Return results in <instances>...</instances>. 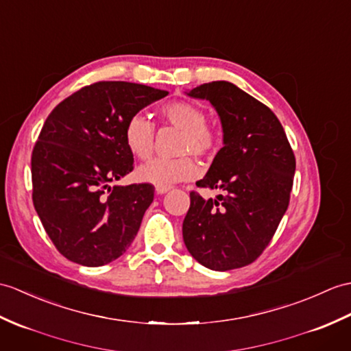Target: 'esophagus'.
<instances>
[{"mask_svg":"<svg viewBox=\"0 0 351 351\" xmlns=\"http://www.w3.org/2000/svg\"><path fill=\"white\" fill-rule=\"evenodd\" d=\"M170 190V186H156V191L158 193V194H165V193H167Z\"/></svg>","mask_w":351,"mask_h":351,"instance_id":"obj_1","label":"esophagus"}]
</instances>
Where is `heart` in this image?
Returning <instances> with one entry per match:
<instances>
[{"instance_id": "1", "label": "heart", "mask_w": 351, "mask_h": 351, "mask_svg": "<svg viewBox=\"0 0 351 351\" xmlns=\"http://www.w3.org/2000/svg\"><path fill=\"white\" fill-rule=\"evenodd\" d=\"M160 115L167 124L181 130L178 158H156L137 169V179L157 186H170L178 182L191 181L200 173L199 162L191 157L213 156L218 148V133L206 124V113L199 106L190 101H172L162 106ZM154 124L142 113H136L127 121L124 141L128 151L138 160L151 157L154 151Z\"/></svg>"}]
</instances>
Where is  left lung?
I'll use <instances>...</instances> for the list:
<instances>
[{
  "mask_svg": "<svg viewBox=\"0 0 351 351\" xmlns=\"http://www.w3.org/2000/svg\"><path fill=\"white\" fill-rule=\"evenodd\" d=\"M186 95L208 100L221 121L224 146L197 186L224 195L206 200L190 193L185 247L213 271L247 266L262 254L286 214L295 154L275 113L236 85L217 80Z\"/></svg>",
  "mask_w": 351,
  "mask_h": 351,
  "instance_id": "1",
  "label": "left lung"
}]
</instances>
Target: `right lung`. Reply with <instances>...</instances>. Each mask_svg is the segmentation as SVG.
<instances>
[{"label": "right lung", "instance_id": "add662e5", "mask_svg": "<svg viewBox=\"0 0 351 351\" xmlns=\"http://www.w3.org/2000/svg\"><path fill=\"white\" fill-rule=\"evenodd\" d=\"M169 93L97 82L61 101L32 149V202L61 254L89 267L124 254L154 200L151 184L113 185L133 170L127 121Z\"/></svg>", "mask_w": 351, "mask_h": 351}]
</instances>
